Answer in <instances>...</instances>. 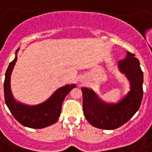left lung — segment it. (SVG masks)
<instances>
[{
    "mask_svg": "<svg viewBox=\"0 0 152 152\" xmlns=\"http://www.w3.org/2000/svg\"><path fill=\"white\" fill-rule=\"evenodd\" d=\"M117 66L129 83V92L118 102H106L94 89H81L84 115L89 124L99 129H115L121 127L134 116L142 100L143 73L138 59L127 51L126 57L118 62Z\"/></svg>",
    "mask_w": 152,
    "mask_h": 152,
    "instance_id": "left-lung-1",
    "label": "left lung"
}]
</instances>
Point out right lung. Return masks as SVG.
I'll list each match as a JSON object with an SVG mask.
<instances>
[{"label":"right lung","instance_id":"1","mask_svg":"<svg viewBox=\"0 0 152 152\" xmlns=\"http://www.w3.org/2000/svg\"><path fill=\"white\" fill-rule=\"evenodd\" d=\"M18 50L15 52V59L10 63L6 70L4 82L5 104L14 117L26 127L42 129L54 124L59 117L62 104L67 94L76 87L75 84H67L56 89L45 101L37 105H28L15 99L10 86V76L17 62Z\"/></svg>","mask_w":152,"mask_h":152}]
</instances>
